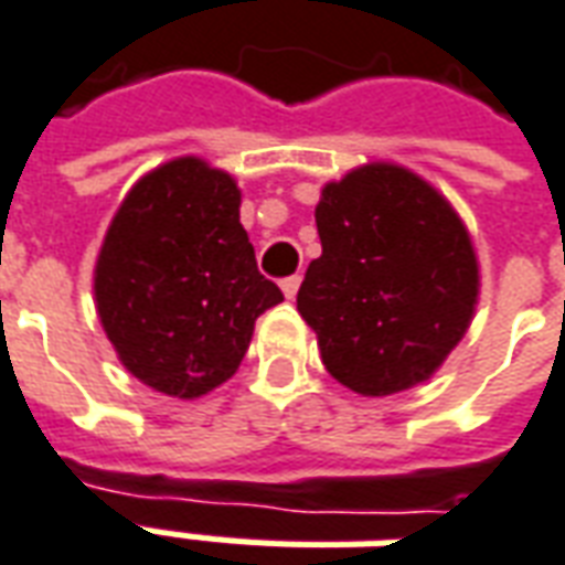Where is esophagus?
I'll return each mask as SVG.
<instances>
[{
  "label": "esophagus",
  "mask_w": 565,
  "mask_h": 565,
  "mask_svg": "<svg viewBox=\"0 0 565 565\" xmlns=\"http://www.w3.org/2000/svg\"><path fill=\"white\" fill-rule=\"evenodd\" d=\"M299 281H302L299 275H290V278H284V281H281V294L287 296V299H294L296 290H299Z\"/></svg>",
  "instance_id": "1"
}]
</instances>
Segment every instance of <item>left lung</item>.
Returning <instances> with one entry per match:
<instances>
[{
    "instance_id": "left-lung-1",
    "label": "left lung",
    "mask_w": 565,
    "mask_h": 565,
    "mask_svg": "<svg viewBox=\"0 0 565 565\" xmlns=\"http://www.w3.org/2000/svg\"><path fill=\"white\" fill-rule=\"evenodd\" d=\"M323 254L296 308L332 379L360 396L424 384L469 330L481 266L466 223L426 178L366 162L320 190Z\"/></svg>"
}]
</instances>
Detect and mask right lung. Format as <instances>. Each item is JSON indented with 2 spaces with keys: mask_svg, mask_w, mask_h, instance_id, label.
Segmentation results:
<instances>
[{
  "mask_svg": "<svg viewBox=\"0 0 565 565\" xmlns=\"http://www.w3.org/2000/svg\"><path fill=\"white\" fill-rule=\"evenodd\" d=\"M235 178L202 157L141 174L108 223L93 299L129 375L199 399L235 375L254 323L281 290L263 278L238 221Z\"/></svg>",
  "mask_w": 565,
  "mask_h": 565,
  "instance_id": "1",
  "label": "right lung"
}]
</instances>
